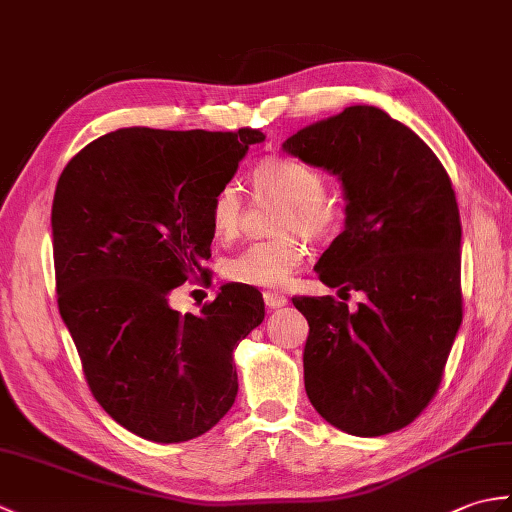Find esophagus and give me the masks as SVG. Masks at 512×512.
I'll list each match as a JSON object with an SVG mask.
<instances>
[{
    "label": "esophagus",
    "mask_w": 512,
    "mask_h": 512,
    "mask_svg": "<svg viewBox=\"0 0 512 512\" xmlns=\"http://www.w3.org/2000/svg\"><path fill=\"white\" fill-rule=\"evenodd\" d=\"M264 303L270 310H277V308H284L288 299L284 295H279V292H264Z\"/></svg>",
    "instance_id": "1"
}]
</instances>
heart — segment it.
<instances>
[{"label":"heart","instance_id":"b5f03b06","mask_svg":"<svg viewBox=\"0 0 512 512\" xmlns=\"http://www.w3.org/2000/svg\"><path fill=\"white\" fill-rule=\"evenodd\" d=\"M250 178L259 193H273L288 202L281 213L279 231H301L310 237H323L339 220V209L325 198V191H328L325 176L321 169L308 165V162L288 156H270L257 162ZM242 215V191L237 182L228 180L215 191L211 200V224L215 235L222 239L235 237L239 224H242ZM306 255L308 248L297 235L262 239V242L250 244L237 255L228 257L224 275L235 284L281 288L288 284Z\"/></svg>","mask_w":512,"mask_h":512}]
</instances>
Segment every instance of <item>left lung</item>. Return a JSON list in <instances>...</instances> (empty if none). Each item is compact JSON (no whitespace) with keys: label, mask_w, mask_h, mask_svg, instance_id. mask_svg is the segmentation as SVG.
Returning a JSON list of instances; mask_svg holds the SVG:
<instances>
[{"label":"left lung","mask_w":512,"mask_h":512,"mask_svg":"<svg viewBox=\"0 0 512 512\" xmlns=\"http://www.w3.org/2000/svg\"><path fill=\"white\" fill-rule=\"evenodd\" d=\"M284 151L339 176L345 228L314 266L332 297H292L308 319L306 394L321 416L374 438L416 420L440 387L462 323V226L447 169L407 125L345 107L290 136Z\"/></svg>","instance_id":"obj_1"}]
</instances>
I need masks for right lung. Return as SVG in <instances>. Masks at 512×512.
Wrapping results in <instances>:
<instances>
[{
  "mask_svg": "<svg viewBox=\"0 0 512 512\" xmlns=\"http://www.w3.org/2000/svg\"><path fill=\"white\" fill-rule=\"evenodd\" d=\"M266 136L127 127L83 147L57 182L59 312L92 396L151 442H187L233 407V350L264 321L262 292L222 286L180 314L169 292L211 273V200Z\"/></svg>",
  "mask_w": 512,
  "mask_h": 512,
  "instance_id": "obj_1",
  "label": "right lung"
}]
</instances>
